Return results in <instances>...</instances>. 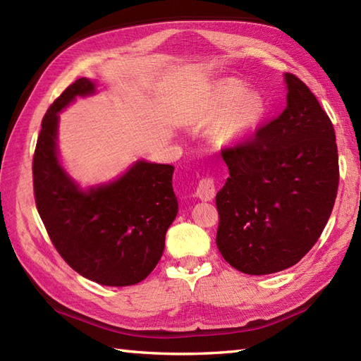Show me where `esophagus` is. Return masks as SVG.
<instances>
[{
    "label": "esophagus",
    "instance_id": "obj_1",
    "mask_svg": "<svg viewBox=\"0 0 361 361\" xmlns=\"http://www.w3.org/2000/svg\"><path fill=\"white\" fill-rule=\"evenodd\" d=\"M195 197L200 198L203 202H211L216 197V181L212 178H203L200 180L195 190Z\"/></svg>",
    "mask_w": 361,
    "mask_h": 361
}]
</instances>
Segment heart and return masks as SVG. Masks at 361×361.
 Masks as SVG:
<instances>
[{
    "label": "heart",
    "instance_id": "obj_1",
    "mask_svg": "<svg viewBox=\"0 0 361 361\" xmlns=\"http://www.w3.org/2000/svg\"><path fill=\"white\" fill-rule=\"evenodd\" d=\"M267 101L257 91L248 90L247 83L226 78L217 80L194 114L200 126L219 124L220 144H237L255 135L267 116Z\"/></svg>",
    "mask_w": 361,
    "mask_h": 361
}]
</instances>
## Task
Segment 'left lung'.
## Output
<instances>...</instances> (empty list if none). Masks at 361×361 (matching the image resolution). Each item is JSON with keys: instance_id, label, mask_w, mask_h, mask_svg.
<instances>
[{"instance_id": "8db88e82", "label": "left lung", "mask_w": 361, "mask_h": 361, "mask_svg": "<svg viewBox=\"0 0 361 361\" xmlns=\"http://www.w3.org/2000/svg\"><path fill=\"white\" fill-rule=\"evenodd\" d=\"M287 106L247 141L221 150L229 176L216 204L217 248L247 274L298 264L319 239L338 190L335 130L315 94L286 73Z\"/></svg>"}]
</instances>
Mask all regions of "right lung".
Wrapping results in <instances>:
<instances>
[{
    "label": "right lung",
    "instance_id": "right-lung-1",
    "mask_svg": "<svg viewBox=\"0 0 361 361\" xmlns=\"http://www.w3.org/2000/svg\"><path fill=\"white\" fill-rule=\"evenodd\" d=\"M97 83L75 80L42 121L32 175L37 209L54 247L73 270L109 287L135 286L163 256L169 226L178 214L173 166L140 159L109 183L82 188L65 171L57 147L59 113Z\"/></svg>",
    "mask_w": 361,
    "mask_h": 361
}]
</instances>
